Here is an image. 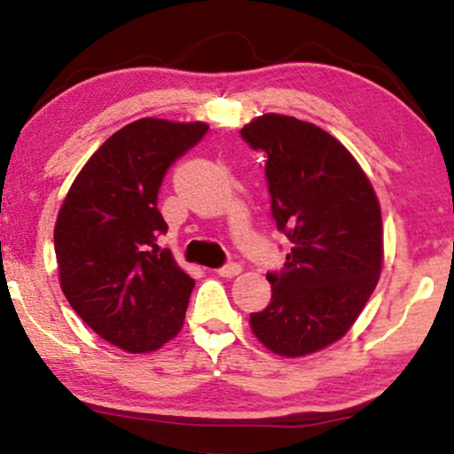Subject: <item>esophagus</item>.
<instances>
[{
    "instance_id": "esophagus-1",
    "label": "esophagus",
    "mask_w": 454,
    "mask_h": 454,
    "mask_svg": "<svg viewBox=\"0 0 454 454\" xmlns=\"http://www.w3.org/2000/svg\"><path fill=\"white\" fill-rule=\"evenodd\" d=\"M215 273L220 275V278H234V275L241 273V264H237V262H228V264H223V267L217 269Z\"/></svg>"
}]
</instances>
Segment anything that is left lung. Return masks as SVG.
<instances>
[{"mask_svg":"<svg viewBox=\"0 0 454 454\" xmlns=\"http://www.w3.org/2000/svg\"><path fill=\"white\" fill-rule=\"evenodd\" d=\"M267 153L270 213L290 241L267 273L270 303L249 314L254 335L281 356H305L348 333L382 269V213L367 175L314 123L262 114L241 129Z\"/></svg>","mask_w":454,"mask_h":454,"instance_id":"8db88e82","label":"left lung"}]
</instances>
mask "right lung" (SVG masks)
Returning a JSON list of instances; mask_svg holds the SVG:
<instances>
[{
	"instance_id": "1",
	"label": "right lung",
	"mask_w": 454,
	"mask_h": 454,
	"mask_svg": "<svg viewBox=\"0 0 454 454\" xmlns=\"http://www.w3.org/2000/svg\"><path fill=\"white\" fill-rule=\"evenodd\" d=\"M207 123L138 119L102 145L67 192L55 254L67 303L102 340L126 352L158 350L184 326L194 279L158 237L168 231L158 192Z\"/></svg>"
}]
</instances>
